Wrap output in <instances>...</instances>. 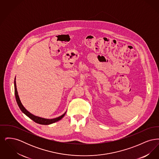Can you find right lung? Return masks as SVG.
<instances>
[{"label": "right lung", "mask_w": 159, "mask_h": 159, "mask_svg": "<svg viewBox=\"0 0 159 159\" xmlns=\"http://www.w3.org/2000/svg\"><path fill=\"white\" fill-rule=\"evenodd\" d=\"M15 80H16V77H15V80H14V89H15V98H16L17 104H18L19 108H20V110H21V111L23 112V113L25 114L27 117H29L32 120H33L37 123L40 124V125H50V124H52V123H53L55 122L60 120L61 119L65 116L66 112H65L62 115H61V116H59L58 117H56V118H54V119H45V118H42V117H38V116L33 115V114L30 113L23 106L20 99L19 96H18V92H17V89H16Z\"/></svg>", "instance_id": "obj_1"}]
</instances>
